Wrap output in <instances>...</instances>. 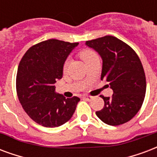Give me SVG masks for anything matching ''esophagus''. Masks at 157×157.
Listing matches in <instances>:
<instances>
[{
  "label": "esophagus",
  "mask_w": 157,
  "mask_h": 157,
  "mask_svg": "<svg viewBox=\"0 0 157 157\" xmlns=\"http://www.w3.org/2000/svg\"><path fill=\"white\" fill-rule=\"evenodd\" d=\"M83 98L85 100H87V101H91L93 99V97L90 96V95H83Z\"/></svg>",
  "instance_id": "1"
}]
</instances>
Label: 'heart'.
<instances>
[{
    "instance_id": "1",
    "label": "heart",
    "mask_w": 157,
    "mask_h": 157,
    "mask_svg": "<svg viewBox=\"0 0 157 157\" xmlns=\"http://www.w3.org/2000/svg\"><path fill=\"white\" fill-rule=\"evenodd\" d=\"M96 54H95V52L93 51L92 49H83L82 51L79 53V56L80 58L83 59L85 63H87L89 59H91L92 58H94V56H96ZM69 59H67V60L64 62V64H63V69L65 70L67 69V67L69 65Z\"/></svg>"
}]
</instances>
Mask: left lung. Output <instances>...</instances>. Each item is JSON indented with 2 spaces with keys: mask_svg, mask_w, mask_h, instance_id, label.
<instances>
[{
  "mask_svg": "<svg viewBox=\"0 0 157 157\" xmlns=\"http://www.w3.org/2000/svg\"><path fill=\"white\" fill-rule=\"evenodd\" d=\"M85 44L101 56V80H106L113 91L111 98L102 96L104 107L96 115L111 126L128 122L138 113L146 94V76L138 55L128 44L111 35L86 41Z\"/></svg>",
  "mask_w": 157,
  "mask_h": 157,
  "instance_id": "obj_1",
  "label": "left lung"
}]
</instances>
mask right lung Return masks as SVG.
<instances>
[{
	"label": "right lung",
	"instance_id": "add662e5",
	"mask_svg": "<svg viewBox=\"0 0 157 157\" xmlns=\"http://www.w3.org/2000/svg\"><path fill=\"white\" fill-rule=\"evenodd\" d=\"M78 43L48 40L30 47L19 63L16 92L22 108L36 123L56 128L71 118L79 98L55 93L66 59Z\"/></svg>",
	"mask_w": 157,
	"mask_h": 157
}]
</instances>
